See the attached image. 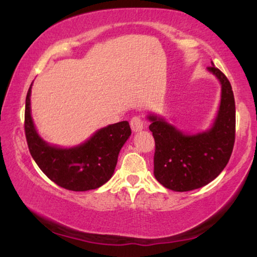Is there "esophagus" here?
I'll return each instance as SVG.
<instances>
[{"mask_svg": "<svg viewBox=\"0 0 257 257\" xmlns=\"http://www.w3.org/2000/svg\"><path fill=\"white\" fill-rule=\"evenodd\" d=\"M130 127L134 133L142 132L143 128H144V122L143 120L139 118V116H134V118L130 120Z\"/></svg>", "mask_w": 257, "mask_h": 257, "instance_id": "obj_1", "label": "esophagus"}]
</instances>
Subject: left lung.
<instances>
[{
  "instance_id": "left-lung-1",
  "label": "left lung",
  "mask_w": 257,
  "mask_h": 257,
  "mask_svg": "<svg viewBox=\"0 0 257 257\" xmlns=\"http://www.w3.org/2000/svg\"><path fill=\"white\" fill-rule=\"evenodd\" d=\"M207 70L221 82V102L212 128L186 135L159 115L150 114L155 141L154 176L165 188L189 191L207 185L222 172L236 135V105L228 78L212 63Z\"/></svg>"
}]
</instances>
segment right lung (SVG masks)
I'll list each match as a JSON object with an SVG mask.
<instances>
[{
  "instance_id": "right-lung-1",
  "label": "right lung",
  "mask_w": 257,
  "mask_h": 257,
  "mask_svg": "<svg viewBox=\"0 0 257 257\" xmlns=\"http://www.w3.org/2000/svg\"><path fill=\"white\" fill-rule=\"evenodd\" d=\"M30 85L26 96L25 134L30 154L47 178L64 189L86 191L96 189L110 180L121 147L132 129L121 121L99 129L88 141L71 149L52 146L40 137L30 114Z\"/></svg>"
}]
</instances>
